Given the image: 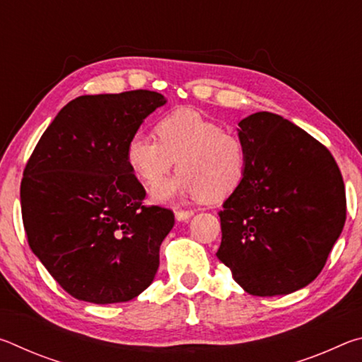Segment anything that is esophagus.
Here are the masks:
<instances>
[{"mask_svg": "<svg viewBox=\"0 0 362 362\" xmlns=\"http://www.w3.org/2000/svg\"><path fill=\"white\" fill-rule=\"evenodd\" d=\"M194 214V211H182V209H175V218L177 220H188Z\"/></svg>", "mask_w": 362, "mask_h": 362, "instance_id": "esophagus-1", "label": "esophagus"}]
</instances>
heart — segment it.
<instances>
[{"mask_svg": "<svg viewBox=\"0 0 362 362\" xmlns=\"http://www.w3.org/2000/svg\"><path fill=\"white\" fill-rule=\"evenodd\" d=\"M155 135L134 132L126 144L124 159L132 175L150 189L166 180L177 159L179 174L156 189V199L189 196L217 204L241 188L247 173L246 146L218 122L180 108L156 121Z\"/></svg>", "mask_w": 362, "mask_h": 362, "instance_id": "heart-1", "label": "heart"}]
</instances>
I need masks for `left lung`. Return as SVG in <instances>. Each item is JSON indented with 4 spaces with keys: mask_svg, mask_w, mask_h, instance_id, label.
<instances>
[{
    "mask_svg": "<svg viewBox=\"0 0 362 362\" xmlns=\"http://www.w3.org/2000/svg\"><path fill=\"white\" fill-rule=\"evenodd\" d=\"M247 173L218 212L217 257L250 296H284L321 273L346 220L345 185L321 142L279 115L240 121Z\"/></svg>",
    "mask_w": 362,
    "mask_h": 362,
    "instance_id": "obj_1",
    "label": "left lung"
}]
</instances>
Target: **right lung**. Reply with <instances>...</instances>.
<instances>
[{"mask_svg": "<svg viewBox=\"0 0 362 362\" xmlns=\"http://www.w3.org/2000/svg\"><path fill=\"white\" fill-rule=\"evenodd\" d=\"M164 103L144 89L76 97L28 158L21 183L28 246L71 297L129 302L155 278L174 212L144 204L146 193L124 151Z\"/></svg>", "mask_w": 362, "mask_h": 362, "instance_id": "add662e5", "label": "right lung"}]
</instances>
